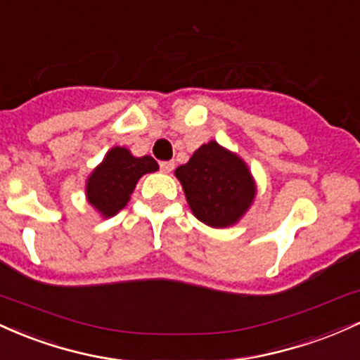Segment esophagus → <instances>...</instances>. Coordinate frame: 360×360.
<instances>
[{
    "label": "esophagus",
    "instance_id": "1",
    "mask_svg": "<svg viewBox=\"0 0 360 360\" xmlns=\"http://www.w3.org/2000/svg\"><path fill=\"white\" fill-rule=\"evenodd\" d=\"M160 167H161V172L169 173L173 172V168H175V163H173V161H161Z\"/></svg>",
    "mask_w": 360,
    "mask_h": 360
}]
</instances>
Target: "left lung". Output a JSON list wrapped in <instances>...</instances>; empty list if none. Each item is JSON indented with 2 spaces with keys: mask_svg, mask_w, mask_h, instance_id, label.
I'll return each mask as SVG.
<instances>
[{
  "mask_svg": "<svg viewBox=\"0 0 360 360\" xmlns=\"http://www.w3.org/2000/svg\"><path fill=\"white\" fill-rule=\"evenodd\" d=\"M175 176L193 216L216 229L240 223L257 197L252 169L238 153L217 141L202 144L187 163L175 169Z\"/></svg>",
  "mask_w": 360,
  "mask_h": 360,
  "instance_id": "left-lung-1",
  "label": "left lung"
}]
</instances>
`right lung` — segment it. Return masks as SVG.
I'll return each mask as SVG.
<instances>
[{"mask_svg": "<svg viewBox=\"0 0 360 360\" xmlns=\"http://www.w3.org/2000/svg\"><path fill=\"white\" fill-rule=\"evenodd\" d=\"M158 169L151 156H134L127 148L114 146L88 175L84 197L103 219H108L126 207L141 176Z\"/></svg>", "mask_w": 360, "mask_h": 360, "instance_id": "obj_1", "label": "right lung"}]
</instances>
